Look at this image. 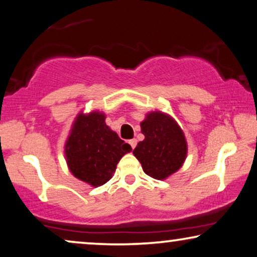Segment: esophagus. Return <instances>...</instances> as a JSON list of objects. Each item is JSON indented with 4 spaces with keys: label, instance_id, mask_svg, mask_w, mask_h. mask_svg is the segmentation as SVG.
Here are the masks:
<instances>
[{
    "label": "esophagus",
    "instance_id": "obj_1",
    "mask_svg": "<svg viewBox=\"0 0 257 257\" xmlns=\"http://www.w3.org/2000/svg\"><path fill=\"white\" fill-rule=\"evenodd\" d=\"M128 144H130V145H131L132 149H135L136 145H137V139H131V140H130V142H128Z\"/></svg>",
    "mask_w": 257,
    "mask_h": 257
}]
</instances>
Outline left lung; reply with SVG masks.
Wrapping results in <instances>:
<instances>
[{"mask_svg":"<svg viewBox=\"0 0 257 257\" xmlns=\"http://www.w3.org/2000/svg\"><path fill=\"white\" fill-rule=\"evenodd\" d=\"M143 142L133 150L147 175L164 180L182 166L187 156L185 135L171 115L160 111L150 112L140 122Z\"/></svg>","mask_w":257,"mask_h":257,"instance_id":"1","label":"left lung"}]
</instances>
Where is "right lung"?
Here are the masks:
<instances>
[{
    "label": "right lung",
    "mask_w": 257,
    "mask_h": 257,
    "mask_svg": "<svg viewBox=\"0 0 257 257\" xmlns=\"http://www.w3.org/2000/svg\"><path fill=\"white\" fill-rule=\"evenodd\" d=\"M105 114L79 113L65 143L69 170L77 179L98 187L110 180L119 160L132 149L105 124Z\"/></svg>",
    "instance_id": "add662e5"
}]
</instances>
